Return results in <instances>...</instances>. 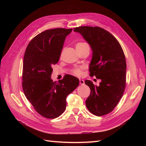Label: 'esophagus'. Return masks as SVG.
Here are the masks:
<instances>
[{
	"instance_id": "34e87169",
	"label": "esophagus",
	"mask_w": 146,
	"mask_h": 146,
	"mask_svg": "<svg viewBox=\"0 0 146 146\" xmlns=\"http://www.w3.org/2000/svg\"><path fill=\"white\" fill-rule=\"evenodd\" d=\"M79 82H80V85H84V83H85V82H84L83 80H82V79H80V80H79Z\"/></svg>"
}]
</instances>
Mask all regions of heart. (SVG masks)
Instances as JSON below:
<instances>
[{
    "mask_svg": "<svg viewBox=\"0 0 146 146\" xmlns=\"http://www.w3.org/2000/svg\"><path fill=\"white\" fill-rule=\"evenodd\" d=\"M76 48L77 50V52L81 51L85 48H89V46L87 43L84 42H77L76 44ZM83 68L82 67H77L76 68H74L72 70V72L76 75V76H81L82 75V70Z\"/></svg>",
    "mask_w": 146,
    "mask_h": 146,
    "instance_id": "heart-1",
    "label": "heart"
}]
</instances>
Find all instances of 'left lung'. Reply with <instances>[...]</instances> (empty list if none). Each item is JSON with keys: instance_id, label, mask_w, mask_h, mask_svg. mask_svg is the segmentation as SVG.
<instances>
[{"instance_id": "left-lung-1", "label": "left lung", "mask_w": 146, "mask_h": 146, "mask_svg": "<svg viewBox=\"0 0 146 146\" xmlns=\"http://www.w3.org/2000/svg\"><path fill=\"white\" fill-rule=\"evenodd\" d=\"M90 44L92 58L89 71L91 77L100 79L99 86L86 80L91 90L86 100L89 111L102 116L111 113L116 107L126 87V60L122 48L116 38L99 27L82 26L74 28Z\"/></svg>"}]
</instances>
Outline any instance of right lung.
Segmentation results:
<instances>
[{
	"mask_svg": "<svg viewBox=\"0 0 146 146\" xmlns=\"http://www.w3.org/2000/svg\"><path fill=\"white\" fill-rule=\"evenodd\" d=\"M72 29L56 28L39 33L29 42L24 56L23 90L26 98L40 115L60 116L66 107V97L78 86L79 80L66 75L58 83L51 79L52 67L58 62L66 37Z\"/></svg>",
	"mask_w": 146,
	"mask_h": 146,
	"instance_id": "1",
	"label": "right lung"
}]
</instances>
